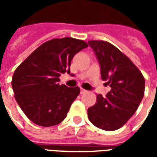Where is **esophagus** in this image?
Listing matches in <instances>:
<instances>
[{
    "label": "esophagus",
    "instance_id": "obj_1",
    "mask_svg": "<svg viewBox=\"0 0 157 157\" xmlns=\"http://www.w3.org/2000/svg\"><path fill=\"white\" fill-rule=\"evenodd\" d=\"M86 92H87V90H84V89H83V88H80L81 94H84V93H86Z\"/></svg>",
    "mask_w": 157,
    "mask_h": 157
}]
</instances>
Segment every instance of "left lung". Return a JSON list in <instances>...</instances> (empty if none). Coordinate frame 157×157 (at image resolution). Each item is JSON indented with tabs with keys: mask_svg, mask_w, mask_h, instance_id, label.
Listing matches in <instances>:
<instances>
[{
	"mask_svg": "<svg viewBox=\"0 0 157 157\" xmlns=\"http://www.w3.org/2000/svg\"><path fill=\"white\" fill-rule=\"evenodd\" d=\"M98 59L101 78L112 88L88 109V117L99 128L114 131L134 115L144 94V78L137 67L116 46L104 40H90Z\"/></svg>",
	"mask_w": 157,
	"mask_h": 157,
	"instance_id": "left-lung-1",
	"label": "left lung"
}]
</instances>
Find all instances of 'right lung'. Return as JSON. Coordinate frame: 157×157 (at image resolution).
Listing matches in <instances>:
<instances>
[{"label":"right lung","mask_w":157,"mask_h":157,"mask_svg":"<svg viewBox=\"0 0 157 157\" xmlns=\"http://www.w3.org/2000/svg\"><path fill=\"white\" fill-rule=\"evenodd\" d=\"M86 47L88 44L82 40L53 39L39 46L17 67L12 79L14 96L33 123L51 127L66 118L80 89L60 85L59 76L70 73L73 57Z\"/></svg>","instance_id":"add662e5"}]
</instances>
